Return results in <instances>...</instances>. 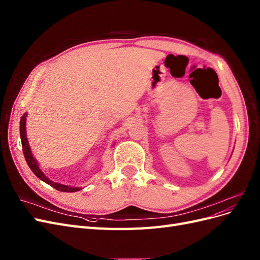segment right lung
<instances>
[{
	"instance_id": "right-lung-1",
	"label": "right lung",
	"mask_w": 260,
	"mask_h": 260,
	"mask_svg": "<svg viewBox=\"0 0 260 260\" xmlns=\"http://www.w3.org/2000/svg\"><path fill=\"white\" fill-rule=\"evenodd\" d=\"M26 121H27V114H23L22 117L20 118V125H19V130H20V139H21V145H22V152H23V156H25V159L28 164L29 168L32 170L34 174L42 180L43 182L48 183L49 185L53 186L56 190L60 191V192H67V193H73V192H77L82 190V187H78V186H72V185H66V184H61V183H57L54 182V181L50 180L48 177H46L43 171L41 170L40 166H39V162L37 161V159L34 157L32 152H31V148L28 142V138H27V132H26Z\"/></svg>"
}]
</instances>
